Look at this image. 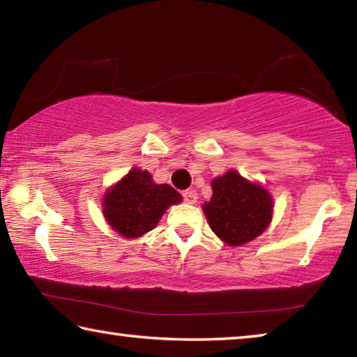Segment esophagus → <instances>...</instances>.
Instances as JSON below:
<instances>
[{"mask_svg": "<svg viewBox=\"0 0 357 357\" xmlns=\"http://www.w3.org/2000/svg\"><path fill=\"white\" fill-rule=\"evenodd\" d=\"M183 198H184L185 203L193 204V203H197V200H198V193H197L195 189H187V190L183 192Z\"/></svg>", "mask_w": 357, "mask_h": 357, "instance_id": "esophagus-1", "label": "esophagus"}]
</instances>
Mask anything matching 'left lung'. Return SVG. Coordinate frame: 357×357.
Returning <instances> with one entry per match:
<instances>
[{
    "label": "left lung",
    "instance_id": "1",
    "mask_svg": "<svg viewBox=\"0 0 357 357\" xmlns=\"http://www.w3.org/2000/svg\"><path fill=\"white\" fill-rule=\"evenodd\" d=\"M203 211L217 236L229 245H243L268 228L273 198L261 185L229 170L213 181V197Z\"/></svg>",
    "mask_w": 357,
    "mask_h": 357
}]
</instances>
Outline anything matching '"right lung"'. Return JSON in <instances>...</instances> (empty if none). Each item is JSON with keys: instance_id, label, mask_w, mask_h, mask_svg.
<instances>
[{"instance_id": "add662e5", "label": "right lung", "mask_w": 357, "mask_h": 357, "mask_svg": "<svg viewBox=\"0 0 357 357\" xmlns=\"http://www.w3.org/2000/svg\"><path fill=\"white\" fill-rule=\"evenodd\" d=\"M181 200L172 185L155 184L148 172L132 168L105 193L104 215L124 238H138L157 225L170 204Z\"/></svg>"}]
</instances>
